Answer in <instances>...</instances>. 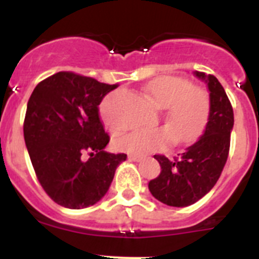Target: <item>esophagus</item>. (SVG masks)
<instances>
[{
  "mask_svg": "<svg viewBox=\"0 0 259 259\" xmlns=\"http://www.w3.org/2000/svg\"><path fill=\"white\" fill-rule=\"evenodd\" d=\"M128 158H130V159L134 162H140L141 159H143V157H141V155H135V154H130L128 155Z\"/></svg>",
  "mask_w": 259,
  "mask_h": 259,
  "instance_id": "1",
  "label": "esophagus"
}]
</instances>
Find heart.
Masks as SVG:
<instances>
[{"mask_svg": "<svg viewBox=\"0 0 259 259\" xmlns=\"http://www.w3.org/2000/svg\"><path fill=\"white\" fill-rule=\"evenodd\" d=\"M144 93L155 106L164 109L167 127L141 128L116 139L118 150L135 155L166 149L174 141L178 145L197 140L209 124L211 116V98L206 89L192 85L189 80L176 76H161L152 80ZM111 131L119 132L113 118L105 115Z\"/></svg>", "mask_w": 259, "mask_h": 259, "instance_id": "obj_1", "label": "heart"}]
</instances>
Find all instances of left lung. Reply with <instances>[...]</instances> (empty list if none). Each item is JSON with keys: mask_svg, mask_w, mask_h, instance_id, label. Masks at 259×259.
I'll list each match as a JSON object with an SVG mask.
<instances>
[{"mask_svg": "<svg viewBox=\"0 0 259 259\" xmlns=\"http://www.w3.org/2000/svg\"><path fill=\"white\" fill-rule=\"evenodd\" d=\"M196 76L205 80L210 91L211 116L206 130L197 143L174 159L154 155L162 171L158 178L149 182V191L158 201L168 206H189L211 191L230 153L232 105L214 75L196 71Z\"/></svg>", "mask_w": 259, "mask_h": 259, "instance_id": "obj_1", "label": "left lung"}]
</instances>
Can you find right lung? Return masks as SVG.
<instances>
[{
    "mask_svg": "<svg viewBox=\"0 0 259 259\" xmlns=\"http://www.w3.org/2000/svg\"><path fill=\"white\" fill-rule=\"evenodd\" d=\"M118 85L61 71L40 81L29 97L24 141L38 183L61 206L84 209L98 202L127 158L104 150L110 136L98 109Z\"/></svg>",
    "mask_w": 259,
    "mask_h": 259,
    "instance_id": "1",
    "label": "right lung"
}]
</instances>
